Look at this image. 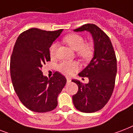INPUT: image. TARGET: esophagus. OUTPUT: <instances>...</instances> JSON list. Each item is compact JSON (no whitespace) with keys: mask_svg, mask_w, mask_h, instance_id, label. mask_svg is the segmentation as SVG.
<instances>
[{"mask_svg":"<svg viewBox=\"0 0 133 133\" xmlns=\"http://www.w3.org/2000/svg\"><path fill=\"white\" fill-rule=\"evenodd\" d=\"M66 79H67V82H68V83H70V82L71 81V79H70V78H66Z\"/></svg>","mask_w":133,"mask_h":133,"instance_id":"esophagus-1","label":"esophagus"}]
</instances>
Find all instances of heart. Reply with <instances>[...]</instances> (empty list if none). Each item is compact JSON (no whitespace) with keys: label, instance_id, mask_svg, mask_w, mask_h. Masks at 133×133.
Wrapping results in <instances>:
<instances>
[{"label":"heart","instance_id":"1","mask_svg":"<svg viewBox=\"0 0 133 133\" xmlns=\"http://www.w3.org/2000/svg\"><path fill=\"white\" fill-rule=\"evenodd\" d=\"M64 42L73 50L77 51L79 56L84 60L91 58L93 54V46L90 43L84 44V38L81 35L77 34H71L63 38ZM57 44L52 43L50 48V54L51 56L56 54ZM79 68V65L75 61H63L58 65V69L63 75L70 76L76 72Z\"/></svg>","mask_w":133,"mask_h":133}]
</instances>
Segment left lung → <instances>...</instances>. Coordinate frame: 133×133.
<instances>
[{
	"instance_id": "1",
	"label": "left lung",
	"mask_w": 133,
	"mask_h": 133,
	"mask_svg": "<svg viewBox=\"0 0 133 133\" xmlns=\"http://www.w3.org/2000/svg\"><path fill=\"white\" fill-rule=\"evenodd\" d=\"M90 32L94 41V55L89 64L80 72L79 76L88 77V83L77 79L79 90L72 96L73 103L78 110L95 112L103 108L113 92L116 75L117 58L109 37L94 24H85L74 30Z\"/></svg>"
}]
</instances>
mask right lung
Returning <instances> with one entry per match:
<instances>
[{
	"mask_svg": "<svg viewBox=\"0 0 133 133\" xmlns=\"http://www.w3.org/2000/svg\"><path fill=\"white\" fill-rule=\"evenodd\" d=\"M63 30L45 31L31 28L20 34L10 59L14 88L22 103L32 111L45 112L57 106V97L66 83L58 72L48 79L41 68L50 61V48Z\"/></svg>",
	"mask_w": 133,
	"mask_h": 133,
	"instance_id": "1",
	"label": "right lung"
}]
</instances>
